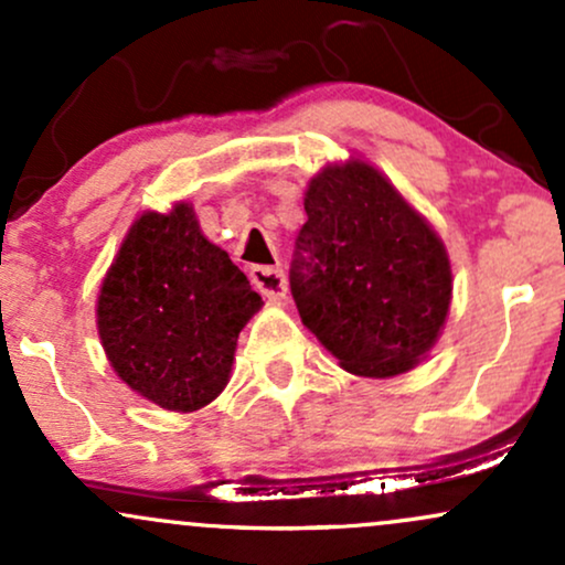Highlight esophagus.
<instances>
[{"label": "esophagus", "instance_id": "34e87169", "mask_svg": "<svg viewBox=\"0 0 565 565\" xmlns=\"http://www.w3.org/2000/svg\"><path fill=\"white\" fill-rule=\"evenodd\" d=\"M249 278L255 284V289L268 297V300H281L287 295V276L276 265H255L249 270Z\"/></svg>", "mask_w": 565, "mask_h": 565}]
</instances>
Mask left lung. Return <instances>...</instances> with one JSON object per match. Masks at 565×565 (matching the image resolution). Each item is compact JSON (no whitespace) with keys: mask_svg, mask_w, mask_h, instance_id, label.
<instances>
[{"mask_svg":"<svg viewBox=\"0 0 565 565\" xmlns=\"http://www.w3.org/2000/svg\"><path fill=\"white\" fill-rule=\"evenodd\" d=\"M289 287L305 327L361 377L408 372L451 300L444 244L374 167L348 161L310 180Z\"/></svg>","mask_w":565,"mask_h":565,"instance_id":"8db88e82","label":"left lung"}]
</instances>
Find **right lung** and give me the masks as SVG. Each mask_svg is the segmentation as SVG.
I'll use <instances>...</instances> for the list:
<instances>
[{
	"label": "right lung",
	"mask_w": 565,
	"mask_h": 565,
	"mask_svg": "<svg viewBox=\"0 0 565 565\" xmlns=\"http://www.w3.org/2000/svg\"><path fill=\"white\" fill-rule=\"evenodd\" d=\"M263 300L196 215L146 212L127 233L97 297L114 372L170 412H196L228 382L238 332Z\"/></svg>",
	"instance_id": "obj_1"
}]
</instances>
